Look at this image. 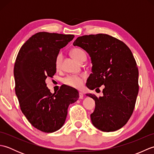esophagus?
Listing matches in <instances>:
<instances>
[{
    "label": "esophagus",
    "mask_w": 154,
    "mask_h": 154,
    "mask_svg": "<svg viewBox=\"0 0 154 154\" xmlns=\"http://www.w3.org/2000/svg\"><path fill=\"white\" fill-rule=\"evenodd\" d=\"M79 99H83V93H81V92L79 93Z\"/></svg>",
    "instance_id": "obj_1"
}]
</instances>
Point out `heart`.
Masks as SVG:
<instances>
[{
    "mask_svg": "<svg viewBox=\"0 0 154 154\" xmlns=\"http://www.w3.org/2000/svg\"><path fill=\"white\" fill-rule=\"evenodd\" d=\"M71 54L75 60L79 62L82 61L83 59H86L85 54L79 48L72 49ZM62 59H63V55L61 53H59L57 55L55 61V66L56 69H60L61 67ZM84 79L85 77L83 76H69L64 79L63 83L69 87L79 89L83 85Z\"/></svg>",
    "mask_w": 154,
    "mask_h": 154,
    "instance_id": "obj_1",
    "label": "heart"
}]
</instances>
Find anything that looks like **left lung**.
Instances as JSON below:
<instances>
[{"instance_id":"left-lung-1","label":"left lung","mask_w":154,"mask_h":154,"mask_svg":"<svg viewBox=\"0 0 154 154\" xmlns=\"http://www.w3.org/2000/svg\"><path fill=\"white\" fill-rule=\"evenodd\" d=\"M73 45L85 50L91 59L92 73L87 87L97 90L104 85L103 97L86 94L95 101L92 124L103 132L119 130L132 116L139 90L138 69L131 50L122 41L104 34L78 37Z\"/></svg>"}]
</instances>
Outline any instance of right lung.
I'll return each instance as SVG.
<instances>
[{
	"mask_svg": "<svg viewBox=\"0 0 154 154\" xmlns=\"http://www.w3.org/2000/svg\"><path fill=\"white\" fill-rule=\"evenodd\" d=\"M74 35L38 32L23 44L14 67L15 93L22 113L32 126L51 133L63 126L70 104L79 99V92L61 86L52 94L45 79L56 73L55 61L61 48Z\"/></svg>",
	"mask_w": 154,
	"mask_h": 154,
	"instance_id": "obj_1",
	"label": "right lung"
}]
</instances>
